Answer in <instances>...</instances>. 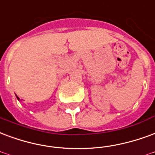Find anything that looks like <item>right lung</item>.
<instances>
[{
	"instance_id": "right-lung-1",
	"label": "right lung",
	"mask_w": 155,
	"mask_h": 155,
	"mask_svg": "<svg viewBox=\"0 0 155 155\" xmlns=\"http://www.w3.org/2000/svg\"><path fill=\"white\" fill-rule=\"evenodd\" d=\"M16 98H17V99H18V100H19V98L18 97V96H16Z\"/></svg>"
}]
</instances>
